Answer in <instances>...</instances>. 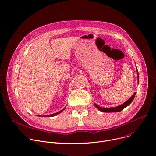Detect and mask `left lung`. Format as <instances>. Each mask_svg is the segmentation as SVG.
<instances>
[{"label": "left lung", "instance_id": "1", "mask_svg": "<svg viewBox=\"0 0 156 156\" xmlns=\"http://www.w3.org/2000/svg\"><path fill=\"white\" fill-rule=\"evenodd\" d=\"M136 68H137V67H136ZM137 80H138V82H139V73H138L137 69ZM136 94V93L135 92L133 93V95L127 101H126V102H124L123 103H122V105H119V106L115 107L102 108V107H100V106H98V105H97L96 103H94V105L100 111H101L102 112H119L122 111L123 108H125L126 107H127L128 105H129L130 104V103L132 102Z\"/></svg>", "mask_w": 156, "mask_h": 156}]
</instances>
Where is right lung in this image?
<instances>
[{
	"instance_id": "add662e5",
	"label": "right lung",
	"mask_w": 156,
	"mask_h": 156,
	"mask_svg": "<svg viewBox=\"0 0 156 156\" xmlns=\"http://www.w3.org/2000/svg\"><path fill=\"white\" fill-rule=\"evenodd\" d=\"M65 107L63 110H60V111H59V112H56V113H53V114H50V115H46V116H44V117H55V116H56V115H58V114H59V113H60L61 112H63V111L65 110ZM41 117H43V116H41Z\"/></svg>"
}]
</instances>
